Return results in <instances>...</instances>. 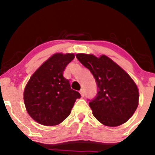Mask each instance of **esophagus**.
Masks as SVG:
<instances>
[{
    "instance_id": "34e87169",
    "label": "esophagus",
    "mask_w": 155,
    "mask_h": 155,
    "mask_svg": "<svg viewBox=\"0 0 155 155\" xmlns=\"http://www.w3.org/2000/svg\"><path fill=\"white\" fill-rule=\"evenodd\" d=\"M79 93H80V94H81V96H82V97H83L85 96V92H84L83 89H81L80 91H79Z\"/></svg>"
}]
</instances>
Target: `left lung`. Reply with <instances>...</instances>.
<instances>
[{
    "label": "left lung",
    "instance_id": "8db88e82",
    "mask_svg": "<svg viewBox=\"0 0 155 155\" xmlns=\"http://www.w3.org/2000/svg\"><path fill=\"white\" fill-rule=\"evenodd\" d=\"M78 60L93 74L98 91L89 103L94 116L101 124L117 127L132 117L139 105V89L130 75L115 61L102 54H76Z\"/></svg>",
    "mask_w": 155,
    "mask_h": 155
}]
</instances>
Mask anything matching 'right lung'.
<instances>
[{
  "mask_svg": "<svg viewBox=\"0 0 155 155\" xmlns=\"http://www.w3.org/2000/svg\"><path fill=\"white\" fill-rule=\"evenodd\" d=\"M73 53H55L31 76L24 90L26 110L35 121L45 126L61 124L69 116L81 95L70 87L63 73L73 60Z\"/></svg>",
  "mask_w": 155,
  "mask_h": 155,
  "instance_id": "add662e5",
  "label": "right lung"
}]
</instances>
